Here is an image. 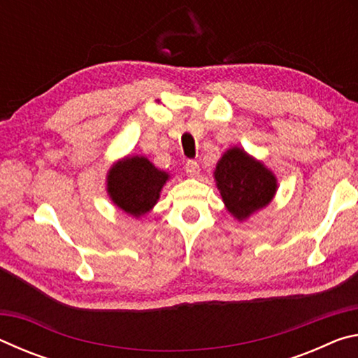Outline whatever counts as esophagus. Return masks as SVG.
Returning a JSON list of instances; mask_svg holds the SVG:
<instances>
[{
	"label": "esophagus",
	"mask_w": 358,
	"mask_h": 358,
	"mask_svg": "<svg viewBox=\"0 0 358 358\" xmlns=\"http://www.w3.org/2000/svg\"><path fill=\"white\" fill-rule=\"evenodd\" d=\"M185 169H186V173H187V177H197L199 172H201V169H199V164H197L196 161H192V159L186 161Z\"/></svg>",
	"instance_id": "obj_1"
}]
</instances>
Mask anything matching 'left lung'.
Returning <instances> with one entry per match:
<instances>
[{"label": "left lung", "instance_id": "8db88e82", "mask_svg": "<svg viewBox=\"0 0 358 358\" xmlns=\"http://www.w3.org/2000/svg\"><path fill=\"white\" fill-rule=\"evenodd\" d=\"M213 175L224 205L238 221L266 207L278 189L275 173L238 147L222 155Z\"/></svg>", "mask_w": 358, "mask_h": 358}]
</instances>
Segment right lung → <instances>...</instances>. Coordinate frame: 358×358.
<instances>
[{
	"label": "right lung",
	"mask_w": 358,
	"mask_h": 358,
	"mask_svg": "<svg viewBox=\"0 0 358 358\" xmlns=\"http://www.w3.org/2000/svg\"><path fill=\"white\" fill-rule=\"evenodd\" d=\"M169 178L171 175L156 169L145 156H128L108 171L107 194L124 213L141 217L155 207Z\"/></svg>",
	"instance_id": "add662e5"
}]
</instances>
